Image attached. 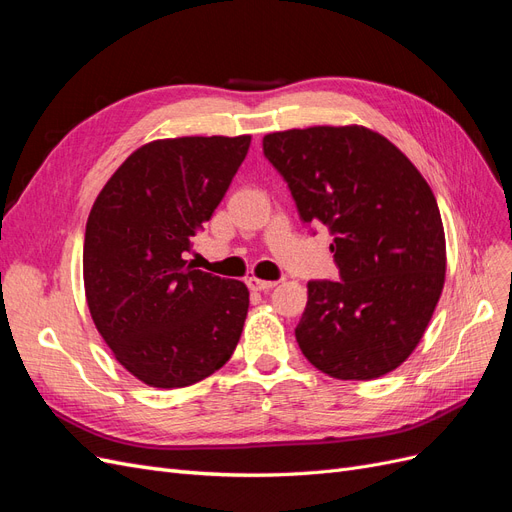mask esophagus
Wrapping results in <instances>:
<instances>
[{
  "label": "esophagus",
  "instance_id": "1",
  "mask_svg": "<svg viewBox=\"0 0 512 512\" xmlns=\"http://www.w3.org/2000/svg\"><path fill=\"white\" fill-rule=\"evenodd\" d=\"M247 286H250V290L267 292V290L275 288V286H277V282H271V280H258V277H250V280H247Z\"/></svg>",
  "mask_w": 512,
  "mask_h": 512
}]
</instances>
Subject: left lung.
I'll list each match as a JSON object with an SVG mask.
<instances>
[{
	"label": "left lung",
	"mask_w": 512,
	"mask_h": 512,
	"mask_svg": "<svg viewBox=\"0 0 512 512\" xmlns=\"http://www.w3.org/2000/svg\"><path fill=\"white\" fill-rule=\"evenodd\" d=\"M305 224H327L342 282H309L294 329L337 380H376L421 342L444 288L446 239L429 183L389 138L314 126L262 138Z\"/></svg>",
	"instance_id": "left-lung-1"
}]
</instances>
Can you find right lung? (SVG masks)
Here are the masks:
<instances>
[{"mask_svg": "<svg viewBox=\"0 0 512 512\" xmlns=\"http://www.w3.org/2000/svg\"><path fill=\"white\" fill-rule=\"evenodd\" d=\"M252 136H181L130 153L87 218L83 280L91 320L134 378L181 389L235 352L250 307L239 280L185 254L211 220Z\"/></svg>", "mask_w": 512, "mask_h": 512, "instance_id": "add662e5", "label": "right lung"}]
</instances>
